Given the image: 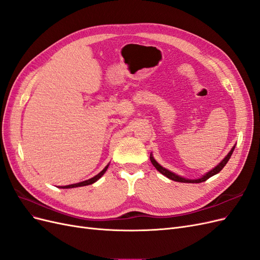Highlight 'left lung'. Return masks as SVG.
I'll use <instances>...</instances> for the list:
<instances>
[{
  "mask_svg": "<svg viewBox=\"0 0 260 260\" xmlns=\"http://www.w3.org/2000/svg\"><path fill=\"white\" fill-rule=\"evenodd\" d=\"M234 147H235V146H233V147L231 148V151H230L229 153H228V155L224 157V158H223L221 161H220V162L217 165V166H216L215 168H212L210 171H208L207 174L204 175L202 178H200V179H194V180L186 179V178H183V177H180V176L174 174V172L169 171L168 169L161 167L160 165L154 159V157H153L152 154H151V156H149V159H151L152 164L154 165V167H155L157 170H158L161 175H164L165 177H167V178H169V179H171V180H174V181H177V182H183V183H201V182H204V181H206L207 179H209L210 177L217 175L219 171L222 170V168L225 166V164H226L228 161H229L230 157H231V155H232V153H233V151H234Z\"/></svg>",
  "mask_w": 260,
  "mask_h": 260,
  "instance_id": "left-lung-1",
  "label": "left lung"
}]
</instances>
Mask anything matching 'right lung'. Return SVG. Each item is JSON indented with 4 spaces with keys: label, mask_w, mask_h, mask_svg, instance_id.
I'll use <instances>...</instances> for the list:
<instances>
[{
    "label": "right lung",
    "mask_w": 260,
    "mask_h": 260,
    "mask_svg": "<svg viewBox=\"0 0 260 260\" xmlns=\"http://www.w3.org/2000/svg\"><path fill=\"white\" fill-rule=\"evenodd\" d=\"M107 168H108V165L107 166L102 170L99 175H96L95 177H93V178H91V179H89V180H85V181H82V182H79V183H75V184H69V185H65V186H60V188H72V187H78V186H84V185H90V184H92V183H94V182H96V181L103 176L105 172H106V170H107Z\"/></svg>",
    "instance_id": "add662e5"
}]
</instances>
